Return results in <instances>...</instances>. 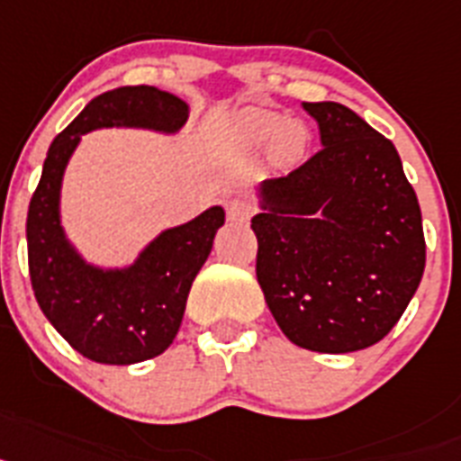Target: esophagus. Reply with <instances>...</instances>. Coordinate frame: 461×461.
<instances>
[{
	"label": "esophagus",
	"instance_id": "34e87169",
	"mask_svg": "<svg viewBox=\"0 0 461 461\" xmlns=\"http://www.w3.org/2000/svg\"><path fill=\"white\" fill-rule=\"evenodd\" d=\"M255 213V203L250 199H243V197H234L227 202V218L230 220H250V215Z\"/></svg>",
	"mask_w": 461,
	"mask_h": 461
}]
</instances>
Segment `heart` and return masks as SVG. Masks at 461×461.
<instances>
[{
    "instance_id": "1",
    "label": "heart",
    "mask_w": 461,
    "mask_h": 461,
    "mask_svg": "<svg viewBox=\"0 0 461 461\" xmlns=\"http://www.w3.org/2000/svg\"><path fill=\"white\" fill-rule=\"evenodd\" d=\"M241 134L250 143H267L276 136L274 153L276 158L285 159V162L299 158L303 143H306L302 125L285 122L278 113H271V111H248L241 118Z\"/></svg>"
}]
</instances>
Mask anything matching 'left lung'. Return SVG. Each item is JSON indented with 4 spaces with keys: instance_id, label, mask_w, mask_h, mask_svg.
Here are the masks:
<instances>
[{
    "instance_id": "8db88e82",
    "label": "left lung",
    "mask_w": 461,
    "mask_h": 461,
    "mask_svg": "<svg viewBox=\"0 0 461 461\" xmlns=\"http://www.w3.org/2000/svg\"><path fill=\"white\" fill-rule=\"evenodd\" d=\"M322 148L262 185L258 283L294 346L355 352L385 339L424 274L422 213L397 148L336 102H303Z\"/></svg>"
}]
</instances>
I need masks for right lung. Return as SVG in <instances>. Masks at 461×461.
<instances>
[{
    "mask_svg": "<svg viewBox=\"0 0 461 461\" xmlns=\"http://www.w3.org/2000/svg\"><path fill=\"white\" fill-rule=\"evenodd\" d=\"M187 104L153 86H125L92 99L55 136L27 211V264L34 297L50 325L83 357L99 364H136L158 357L178 334L192 280L225 222L220 206L187 225L164 231L127 271L92 269L64 241L59 183L81 134L130 125L176 131Z\"/></svg>",
    "mask_w": 461,
    "mask_h": 461,
    "instance_id": "add662e5",
    "label": "right lung"
}]
</instances>
